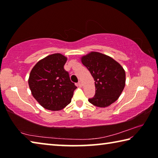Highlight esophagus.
I'll use <instances>...</instances> for the list:
<instances>
[{"mask_svg":"<svg viewBox=\"0 0 158 158\" xmlns=\"http://www.w3.org/2000/svg\"><path fill=\"white\" fill-rule=\"evenodd\" d=\"M78 85H79V86H80V87L82 86V82L81 81H79L78 82Z\"/></svg>","mask_w":158,"mask_h":158,"instance_id":"esophagus-1","label":"esophagus"}]
</instances>
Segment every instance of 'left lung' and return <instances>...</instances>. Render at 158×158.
<instances>
[{"label":"left lung","instance_id":"left-lung-1","mask_svg":"<svg viewBox=\"0 0 158 158\" xmlns=\"http://www.w3.org/2000/svg\"><path fill=\"white\" fill-rule=\"evenodd\" d=\"M95 81V94L89 102L106 107L116 102L124 89L125 72L120 64L103 53L92 52L81 58Z\"/></svg>","mask_w":158,"mask_h":158}]
</instances>
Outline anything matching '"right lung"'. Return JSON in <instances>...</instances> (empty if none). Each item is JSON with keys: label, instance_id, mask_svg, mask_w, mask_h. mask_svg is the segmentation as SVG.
Returning a JSON list of instances; mask_svg holds the SVG:
<instances>
[{"label": "right lung", "instance_id": "right-lung-1", "mask_svg": "<svg viewBox=\"0 0 158 158\" xmlns=\"http://www.w3.org/2000/svg\"><path fill=\"white\" fill-rule=\"evenodd\" d=\"M66 61L63 55L53 53L38 61L32 69L29 88L34 98L44 109L59 111L71 102L77 86L64 69Z\"/></svg>", "mask_w": 158, "mask_h": 158}]
</instances>
